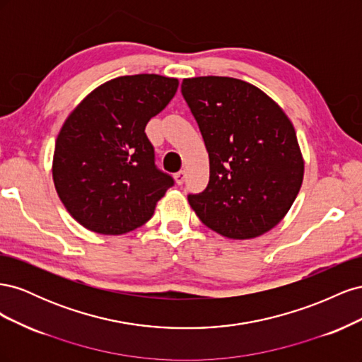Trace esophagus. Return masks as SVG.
<instances>
[{
    "mask_svg": "<svg viewBox=\"0 0 362 362\" xmlns=\"http://www.w3.org/2000/svg\"><path fill=\"white\" fill-rule=\"evenodd\" d=\"M185 177H187V172L180 170L178 173H175V182H177L178 185H181L185 181Z\"/></svg>",
    "mask_w": 362,
    "mask_h": 362,
    "instance_id": "esophagus-1",
    "label": "esophagus"
}]
</instances>
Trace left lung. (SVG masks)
<instances>
[{"label":"left lung","instance_id":"left-lung-1","mask_svg":"<svg viewBox=\"0 0 362 362\" xmlns=\"http://www.w3.org/2000/svg\"><path fill=\"white\" fill-rule=\"evenodd\" d=\"M199 125L210 181L189 204L201 222L231 240L269 233L291 208L305 161L286 112L257 86L231 76L184 78Z\"/></svg>","mask_w":362,"mask_h":362}]
</instances>
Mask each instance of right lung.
Here are the masks:
<instances>
[{"mask_svg": "<svg viewBox=\"0 0 362 362\" xmlns=\"http://www.w3.org/2000/svg\"><path fill=\"white\" fill-rule=\"evenodd\" d=\"M178 84L157 74L117 76L98 86L64 120L52 181L64 208L86 229L120 235L154 214L173 180L156 168L145 127Z\"/></svg>", "mask_w": 362, "mask_h": 362, "instance_id": "1", "label": "right lung"}]
</instances>
